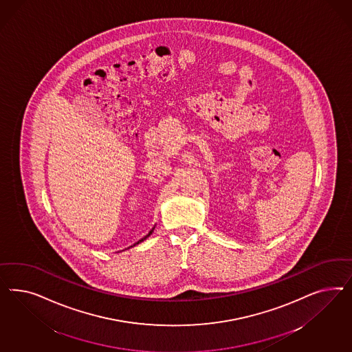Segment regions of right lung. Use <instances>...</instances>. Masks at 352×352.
Returning a JSON list of instances; mask_svg holds the SVG:
<instances>
[{
	"instance_id": "obj_1",
	"label": "right lung",
	"mask_w": 352,
	"mask_h": 352,
	"mask_svg": "<svg viewBox=\"0 0 352 352\" xmlns=\"http://www.w3.org/2000/svg\"><path fill=\"white\" fill-rule=\"evenodd\" d=\"M153 230H155V227H153V228H152V230H151V231H149L148 234H146V236H144V237H143V239H140V240H139L138 243H135V244H134V245H133V246H135V245H137V244H139V243H142V241H144V240H146V239H147V237H148V236H151V234H152V232H153Z\"/></svg>"
}]
</instances>
